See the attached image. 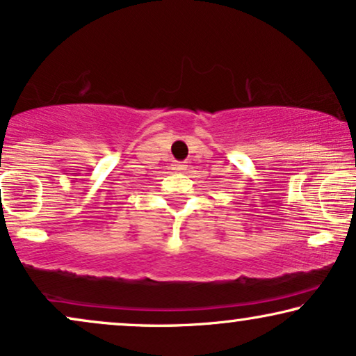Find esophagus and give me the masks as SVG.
<instances>
[{
    "label": "esophagus",
    "instance_id": "obj_1",
    "mask_svg": "<svg viewBox=\"0 0 356 356\" xmlns=\"http://www.w3.org/2000/svg\"><path fill=\"white\" fill-rule=\"evenodd\" d=\"M186 167L188 165L186 163H175V170H177V172H183V170H186Z\"/></svg>",
    "mask_w": 356,
    "mask_h": 356
}]
</instances>
